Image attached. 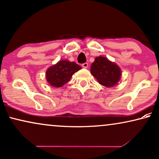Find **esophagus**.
Listing matches in <instances>:
<instances>
[{"instance_id": "34e87169", "label": "esophagus", "mask_w": 159, "mask_h": 159, "mask_svg": "<svg viewBox=\"0 0 159 159\" xmlns=\"http://www.w3.org/2000/svg\"><path fill=\"white\" fill-rule=\"evenodd\" d=\"M88 66H89V64L86 63H86L82 64V67H83L84 68H87Z\"/></svg>"}]
</instances>
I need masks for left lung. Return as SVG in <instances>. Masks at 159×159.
Here are the masks:
<instances>
[{
  "mask_svg": "<svg viewBox=\"0 0 159 159\" xmlns=\"http://www.w3.org/2000/svg\"><path fill=\"white\" fill-rule=\"evenodd\" d=\"M90 70L98 83L106 87H112L116 85L122 75L119 66L103 56L95 58Z\"/></svg>",
  "mask_w": 159,
  "mask_h": 159,
  "instance_id": "obj_1",
  "label": "left lung"
}]
</instances>
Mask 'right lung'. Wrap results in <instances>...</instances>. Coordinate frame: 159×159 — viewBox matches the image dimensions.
Returning a JSON list of instances; mask_svg holds the SVG:
<instances>
[{"instance_id":"add662e5","label":"right lung","mask_w":159,"mask_h":159,"mask_svg":"<svg viewBox=\"0 0 159 159\" xmlns=\"http://www.w3.org/2000/svg\"><path fill=\"white\" fill-rule=\"evenodd\" d=\"M81 69L74 61L61 60L49 67L46 72V79L53 87H61L67 83L75 72Z\"/></svg>"}]
</instances>
